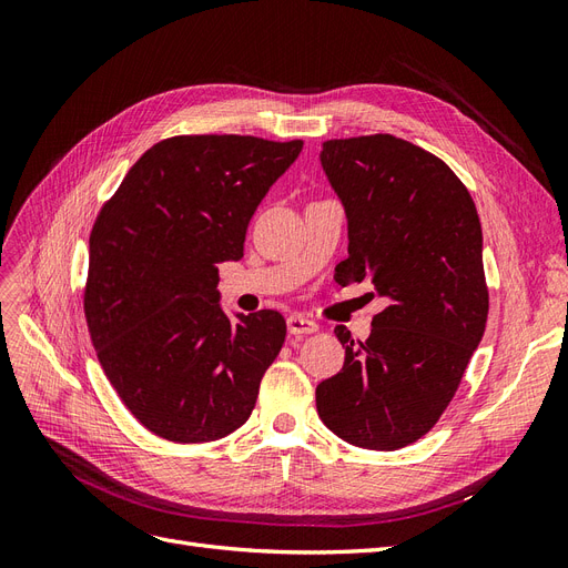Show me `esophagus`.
Wrapping results in <instances>:
<instances>
[{"mask_svg":"<svg viewBox=\"0 0 568 568\" xmlns=\"http://www.w3.org/2000/svg\"><path fill=\"white\" fill-rule=\"evenodd\" d=\"M286 326H288V334H294V336L315 334L320 329V324L315 320H307L303 315H288Z\"/></svg>","mask_w":568,"mask_h":568,"instance_id":"obj_1","label":"esophagus"}]
</instances>
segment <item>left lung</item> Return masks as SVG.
<instances>
[{"instance_id": "1", "label": "left lung", "mask_w": 568, "mask_h": 568, "mask_svg": "<svg viewBox=\"0 0 568 568\" xmlns=\"http://www.w3.org/2000/svg\"><path fill=\"white\" fill-rule=\"evenodd\" d=\"M320 161L348 215L341 286L365 282L386 307L324 379L317 415L357 448L398 450L450 405L488 320L484 236L471 194L434 153L393 134L322 144Z\"/></svg>"}]
</instances>
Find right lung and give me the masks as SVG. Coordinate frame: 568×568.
I'll return each mask as SVG.
<instances>
[{
	"label": "right lung",
	"mask_w": 568,
	"mask_h": 568,
	"mask_svg": "<svg viewBox=\"0 0 568 568\" xmlns=\"http://www.w3.org/2000/svg\"><path fill=\"white\" fill-rule=\"evenodd\" d=\"M301 140L178 134L153 144L90 234L84 317L118 398L151 434L209 443L236 432L280 355L277 311H220L217 265L244 255L248 222Z\"/></svg>",
	"instance_id": "add662e5"
}]
</instances>
